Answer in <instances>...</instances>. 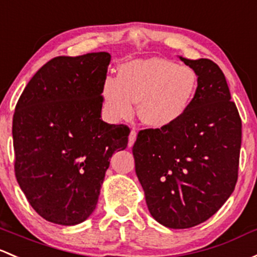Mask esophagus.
<instances>
[{"mask_svg":"<svg viewBox=\"0 0 257 257\" xmlns=\"http://www.w3.org/2000/svg\"><path fill=\"white\" fill-rule=\"evenodd\" d=\"M136 140H137V131L136 129H132L131 134H129V142H128L129 147H133V144Z\"/></svg>","mask_w":257,"mask_h":257,"instance_id":"esophagus-1","label":"esophagus"}]
</instances>
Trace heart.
Wrapping results in <instances>:
<instances>
[{"label":"heart","instance_id":"obj_1","mask_svg":"<svg viewBox=\"0 0 257 257\" xmlns=\"http://www.w3.org/2000/svg\"><path fill=\"white\" fill-rule=\"evenodd\" d=\"M197 87L198 75L187 65L163 58L138 59L121 65L118 77L103 80L101 96L109 119H129L139 103L143 123L161 129L185 115Z\"/></svg>","mask_w":257,"mask_h":257}]
</instances>
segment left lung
Segmentation results:
<instances>
[{
    "label": "left lung",
    "mask_w": 257,
    "mask_h": 257,
    "mask_svg": "<svg viewBox=\"0 0 257 257\" xmlns=\"http://www.w3.org/2000/svg\"><path fill=\"white\" fill-rule=\"evenodd\" d=\"M181 60L198 75L192 104L172 125L140 131L133 147L150 214L174 229L198 225L225 203L241 145V118L220 67L209 59Z\"/></svg>",
    "instance_id": "8db88e82"
}]
</instances>
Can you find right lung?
<instances>
[{
    "instance_id": "obj_1",
    "label": "right lung",
    "mask_w": 257,
    "mask_h": 257,
    "mask_svg": "<svg viewBox=\"0 0 257 257\" xmlns=\"http://www.w3.org/2000/svg\"><path fill=\"white\" fill-rule=\"evenodd\" d=\"M110 55L56 56L27 83L15 114V174L45 220L75 225L96 208L114 151L131 129L101 119V87Z\"/></svg>"
}]
</instances>
